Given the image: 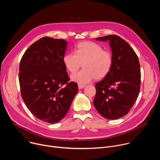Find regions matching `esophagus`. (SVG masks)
Wrapping results in <instances>:
<instances>
[{
	"label": "esophagus",
	"mask_w": 160,
	"mask_h": 160,
	"mask_svg": "<svg viewBox=\"0 0 160 160\" xmlns=\"http://www.w3.org/2000/svg\"><path fill=\"white\" fill-rule=\"evenodd\" d=\"M85 85H83V84H78V88L79 89H82L83 88V87H85Z\"/></svg>",
	"instance_id": "34e87169"
}]
</instances>
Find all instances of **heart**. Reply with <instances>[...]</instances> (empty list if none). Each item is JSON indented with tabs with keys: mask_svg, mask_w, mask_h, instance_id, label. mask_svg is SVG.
<instances>
[{
	"mask_svg": "<svg viewBox=\"0 0 160 160\" xmlns=\"http://www.w3.org/2000/svg\"><path fill=\"white\" fill-rule=\"evenodd\" d=\"M66 69L72 73L78 70L82 63L83 69L72 75V80L81 84L87 83L94 78L96 80L106 77L110 72L113 59L112 54L103 50L100 45L92 42L78 43L74 52H68L62 58Z\"/></svg>",
	"mask_w": 160,
	"mask_h": 160,
	"instance_id": "heart-1",
	"label": "heart"
}]
</instances>
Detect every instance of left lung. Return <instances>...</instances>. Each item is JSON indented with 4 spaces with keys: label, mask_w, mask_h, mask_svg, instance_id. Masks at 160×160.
<instances>
[{
    "label": "left lung",
    "mask_w": 160,
    "mask_h": 160,
    "mask_svg": "<svg viewBox=\"0 0 160 160\" xmlns=\"http://www.w3.org/2000/svg\"><path fill=\"white\" fill-rule=\"evenodd\" d=\"M96 40L109 41L113 64L109 74L95 84L94 105L105 118L118 119L128 114L139 96L140 63L133 49L120 37L109 35Z\"/></svg>",
    "instance_id": "obj_1"
}]
</instances>
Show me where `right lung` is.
Here are the masks:
<instances>
[{
    "label": "right lung",
    "mask_w": 160,
    "mask_h": 160,
    "mask_svg": "<svg viewBox=\"0 0 160 160\" xmlns=\"http://www.w3.org/2000/svg\"><path fill=\"white\" fill-rule=\"evenodd\" d=\"M68 42L45 37L33 43L19 63L21 97L28 109L39 120L58 123L67 114L78 92L70 82L62 62Z\"/></svg>",
    "instance_id": "1"
}]
</instances>
